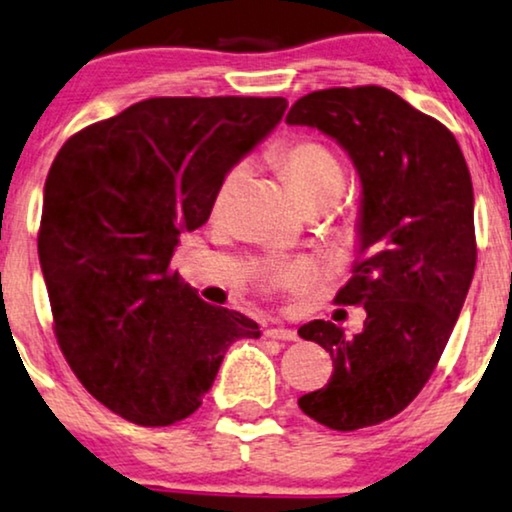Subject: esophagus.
<instances>
[{
  "label": "esophagus",
  "mask_w": 512,
  "mask_h": 512,
  "mask_svg": "<svg viewBox=\"0 0 512 512\" xmlns=\"http://www.w3.org/2000/svg\"><path fill=\"white\" fill-rule=\"evenodd\" d=\"M269 339H281V342H297L299 335L295 330H290V327H269L267 332H264Z\"/></svg>",
  "instance_id": "obj_1"
}]
</instances>
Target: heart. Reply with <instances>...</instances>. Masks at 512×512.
Masks as SVG:
<instances>
[{
	"label": "heart",
	"mask_w": 512,
	"mask_h": 512,
	"mask_svg": "<svg viewBox=\"0 0 512 512\" xmlns=\"http://www.w3.org/2000/svg\"><path fill=\"white\" fill-rule=\"evenodd\" d=\"M276 161L304 206H311V203L323 199H335V196L342 194L344 168L337 154L323 142L313 138H295L285 142L278 149ZM243 175L245 163H238L229 170L227 177L222 180L220 192H217V208L227 203L231 192L243 180ZM316 271V264L309 260L276 262L262 271V278L264 283L274 285V288H302V285L313 281Z\"/></svg>",
	"instance_id": "heart-1"
}]
</instances>
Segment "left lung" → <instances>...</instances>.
<instances>
[{
	"instance_id": "1",
	"label": "left lung",
	"mask_w": 512,
	"mask_h": 512,
	"mask_svg": "<svg viewBox=\"0 0 512 512\" xmlns=\"http://www.w3.org/2000/svg\"><path fill=\"white\" fill-rule=\"evenodd\" d=\"M285 121L335 138L363 182L358 262L335 302L365 306L367 318L353 337L330 320L299 327L335 367L299 407L332 431L377 426L426 386L466 302L473 182L449 128L384 86L313 91Z\"/></svg>"
}]
</instances>
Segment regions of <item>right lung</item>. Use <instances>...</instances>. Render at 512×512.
<instances>
[{"instance_id":"1","label":"right lung","mask_w":512,"mask_h":512,"mask_svg":"<svg viewBox=\"0 0 512 512\" xmlns=\"http://www.w3.org/2000/svg\"><path fill=\"white\" fill-rule=\"evenodd\" d=\"M285 98H149L81 128L44 185L37 248L60 351L95 400L138 426L203 403L255 320L170 269L208 222L224 175L281 121Z\"/></svg>"}]
</instances>
